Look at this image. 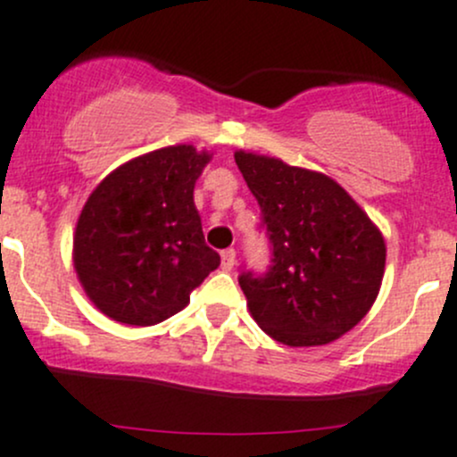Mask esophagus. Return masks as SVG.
Returning <instances> with one entry per match:
<instances>
[{
  "mask_svg": "<svg viewBox=\"0 0 457 457\" xmlns=\"http://www.w3.org/2000/svg\"><path fill=\"white\" fill-rule=\"evenodd\" d=\"M234 262H237V252L229 247V250H223L220 252V267H223L225 271H229L234 267Z\"/></svg>",
  "mask_w": 457,
  "mask_h": 457,
  "instance_id": "obj_1",
  "label": "esophagus"
}]
</instances>
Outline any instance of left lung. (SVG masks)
Masks as SVG:
<instances>
[{
	"instance_id": "obj_1",
	"label": "left lung",
	"mask_w": 457,
	"mask_h": 457,
	"mask_svg": "<svg viewBox=\"0 0 457 457\" xmlns=\"http://www.w3.org/2000/svg\"><path fill=\"white\" fill-rule=\"evenodd\" d=\"M234 161L261 205L274 256L265 276L238 278L252 318L287 347L334 343L376 303L382 232L327 174L245 150Z\"/></svg>"
}]
</instances>
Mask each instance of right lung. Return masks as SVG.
<instances>
[{
    "label": "right lung",
    "mask_w": 457,
    "mask_h": 457,
    "mask_svg": "<svg viewBox=\"0 0 457 457\" xmlns=\"http://www.w3.org/2000/svg\"><path fill=\"white\" fill-rule=\"evenodd\" d=\"M210 159L187 143L161 147L119 165L87 196L72 262L101 314L156 325L181 312L219 267L195 205L196 179Z\"/></svg>",
    "instance_id": "right-lung-1"
}]
</instances>
